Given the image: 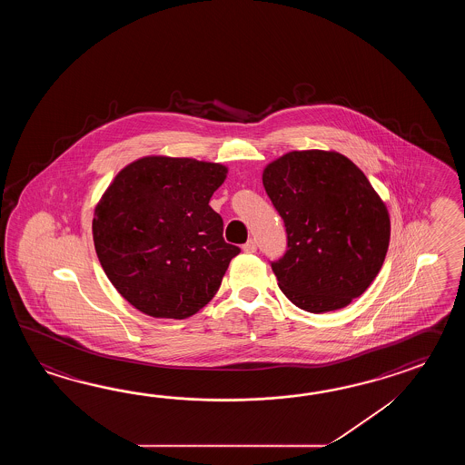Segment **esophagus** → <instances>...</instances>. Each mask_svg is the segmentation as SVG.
Masks as SVG:
<instances>
[{
    "instance_id": "34e87169",
    "label": "esophagus",
    "mask_w": 465,
    "mask_h": 465,
    "mask_svg": "<svg viewBox=\"0 0 465 465\" xmlns=\"http://www.w3.org/2000/svg\"><path fill=\"white\" fill-rule=\"evenodd\" d=\"M256 241H252V239H249L246 244L242 246V251H244V252H247V254H252V252H256Z\"/></svg>"
}]
</instances>
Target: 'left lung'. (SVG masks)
Instances as JSON below:
<instances>
[{"label": "left lung", "mask_w": 465, "mask_h": 465, "mask_svg": "<svg viewBox=\"0 0 465 465\" xmlns=\"http://www.w3.org/2000/svg\"><path fill=\"white\" fill-rule=\"evenodd\" d=\"M262 184L284 221L277 286L307 312L349 306L386 259L391 218L366 174L336 151H291L269 163Z\"/></svg>", "instance_id": "left-lung-1"}]
</instances>
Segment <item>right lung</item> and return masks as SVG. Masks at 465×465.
Instances as JSON below:
<instances>
[{
  "label": "right lung",
  "mask_w": 465,
  "mask_h": 465,
  "mask_svg": "<svg viewBox=\"0 0 465 465\" xmlns=\"http://www.w3.org/2000/svg\"><path fill=\"white\" fill-rule=\"evenodd\" d=\"M228 168L144 156L121 169L94 208L93 241L111 284L141 312L194 316L218 292L239 247L209 199Z\"/></svg>",
  "instance_id": "obj_1"
}]
</instances>
